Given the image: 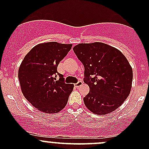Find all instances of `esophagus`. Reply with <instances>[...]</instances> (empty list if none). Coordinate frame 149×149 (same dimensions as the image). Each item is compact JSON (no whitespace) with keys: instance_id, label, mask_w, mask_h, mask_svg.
<instances>
[{"instance_id":"34e87169","label":"esophagus","mask_w":149,"mask_h":149,"mask_svg":"<svg viewBox=\"0 0 149 149\" xmlns=\"http://www.w3.org/2000/svg\"><path fill=\"white\" fill-rule=\"evenodd\" d=\"M82 84H83V82H82L81 81H79V82H77V83H76V84H75V86H76V87H79V86H81Z\"/></svg>"}]
</instances>
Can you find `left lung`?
<instances>
[{
	"instance_id": "obj_1",
	"label": "left lung",
	"mask_w": 149,
	"mask_h": 149,
	"mask_svg": "<svg viewBox=\"0 0 149 149\" xmlns=\"http://www.w3.org/2000/svg\"><path fill=\"white\" fill-rule=\"evenodd\" d=\"M73 51L84 66V81L89 93L84 98L92 113L104 115L120 107L131 90L133 70L127 58L102 42L81 43Z\"/></svg>"
}]
</instances>
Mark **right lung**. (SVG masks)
<instances>
[{
    "mask_svg": "<svg viewBox=\"0 0 149 149\" xmlns=\"http://www.w3.org/2000/svg\"><path fill=\"white\" fill-rule=\"evenodd\" d=\"M71 47V44L57 42L41 43L34 46L21 63L18 76L22 93L41 112L58 113L67 104L74 85L65 84L57 68Z\"/></svg>",
    "mask_w": 149,
    "mask_h": 149,
    "instance_id": "add662e5",
    "label": "right lung"
}]
</instances>
